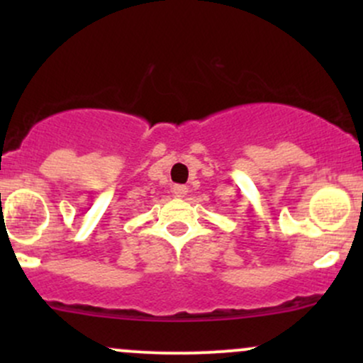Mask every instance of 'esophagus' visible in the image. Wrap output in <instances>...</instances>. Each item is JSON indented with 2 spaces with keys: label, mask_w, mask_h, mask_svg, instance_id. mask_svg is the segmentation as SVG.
<instances>
[{
  "label": "esophagus",
  "mask_w": 363,
  "mask_h": 363,
  "mask_svg": "<svg viewBox=\"0 0 363 363\" xmlns=\"http://www.w3.org/2000/svg\"><path fill=\"white\" fill-rule=\"evenodd\" d=\"M172 193H174V196H177V198H184V196L187 194V186L174 184L172 186Z\"/></svg>",
  "instance_id": "obj_1"
}]
</instances>
